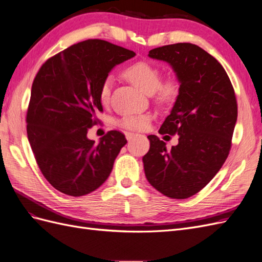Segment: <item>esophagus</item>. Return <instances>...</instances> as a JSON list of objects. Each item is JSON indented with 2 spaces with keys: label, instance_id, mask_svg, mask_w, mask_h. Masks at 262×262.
<instances>
[{
  "label": "esophagus",
  "instance_id": "34e87169",
  "mask_svg": "<svg viewBox=\"0 0 262 262\" xmlns=\"http://www.w3.org/2000/svg\"><path fill=\"white\" fill-rule=\"evenodd\" d=\"M137 136H138V134L133 133V132H126V133H125V138H126V140H128V141H131V140H133V139L136 138Z\"/></svg>",
  "mask_w": 262,
  "mask_h": 262
}]
</instances>
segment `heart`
<instances>
[{
  "instance_id": "b5f03b06",
  "label": "heart",
  "mask_w": 262,
  "mask_h": 262,
  "mask_svg": "<svg viewBox=\"0 0 262 262\" xmlns=\"http://www.w3.org/2000/svg\"><path fill=\"white\" fill-rule=\"evenodd\" d=\"M123 76L136 85L145 94H154L155 99L161 105H170L175 101L178 95V85L175 80L167 78L161 82V72L145 61H138L123 70ZM114 78L107 75L99 87V99L102 104H107L112 95ZM150 121L147 114H128L124 115L118 124L129 130H144Z\"/></svg>"
}]
</instances>
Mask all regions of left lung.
I'll return each mask as SVG.
<instances>
[{"label": "left lung", "mask_w": 262, "mask_h": 262, "mask_svg": "<svg viewBox=\"0 0 262 262\" xmlns=\"http://www.w3.org/2000/svg\"><path fill=\"white\" fill-rule=\"evenodd\" d=\"M148 57L169 63L180 83L175 105L158 131L179 139L167 149L158 137H147L145 176L164 195L187 199L209 184L229 154L237 120L235 92L221 63L196 45L163 46Z\"/></svg>", "instance_id": "obj_1"}]
</instances>
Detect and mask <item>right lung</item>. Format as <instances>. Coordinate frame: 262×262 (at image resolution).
I'll return each instance as SVG.
<instances>
[{
	"label": "right lung",
	"mask_w": 262,
	"mask_h": 262,
	"mask_svg": "<svg viewBox=\"0 0 262 262\" xmlns=\"http://www.w3.org/2000/svg\"><path fill=\"white\" fill-rule=\"evenodd\" d=\"M136 53L100 39L75 43L47 60L31 86L27 136L45 178L60 192L81 196L109 177L124 134L112 130L99 143L87 132L102 112L99 87L117 64Z\"/></svg>",
	"instance_id": "1"
}]
</instances>
